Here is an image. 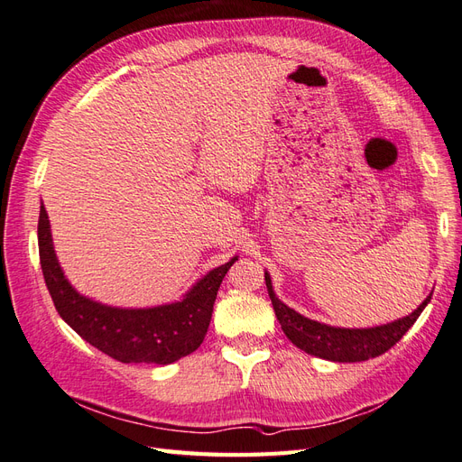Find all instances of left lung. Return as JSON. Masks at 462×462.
Wrapping results in <instances>:
<instances>
[{
	"mask_svg": "<svg viewBox=\"0 0 462 462\" xmlns=\"http://www.w3.org/2000/svg\"><path fill=\"white\" fill-rule=\"evenodd\" d=\"M265 287H268V295L272 299L275 316L282 324L283 333L287 339L297 345L300 351L309 353L312 356L331 360V362H362L368 358H375L389 351L404 333H407L418 316L431 300V292L426 300L418 306V309L395 321H389L383 326L375 328H335L321 324V321L310 319L297 310L289 309L285 302L277 299L272 287V277L268 272H263Z\"/></svg>",
	"mask_w": 462,
	"mask_h": 462,
	"instance_id": "1",
	"label": "left lung"
}]
</instances>
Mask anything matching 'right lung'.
Listing matches in <instances>:
<instances>
[{"mask_svg":"<svg viewBox=\"0 0 462 462\" xmlns=\"http://www.w3.org/2000/svg\"><path fill=\"white\" fill-rule=\"evenodd\" d=\"M40 263L55 310L82 339L125 365H171L197 351L206 337L223 277L235 260L208 272L180 300L150 309H119L88 299L69 283L55 256L44 204L38 219Z\"/></svg>","mask_w":462,"mask_h":462,"instance_id":"right-lung-1","label":"right lung"}]
</instances>
